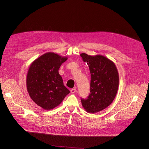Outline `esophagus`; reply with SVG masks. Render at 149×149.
<instances>
[{
    "instance_id": "1",
    "label": "esophagus",
    "mask_w": 149,
    "mask_h": 149,
    "mask_svg": "<svg viewBox=\"0 0 149 149\" xmlns=\"http://www.w3.org/2000/svg\"><path fill=\"white\" fill-rule=\"evenodd\" d=\"M76 91H77V90H76L75 88H72V89L71 90V94H74V93H75L76 92Z\"/></svg>"
}]
</instances>
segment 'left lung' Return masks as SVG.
Instances as JSON below:
<instances>
[{
    "instance_id": "8db88e82",
    "label": "left lung",
    "mask_w": 149,
    "mask_h": 149,
    "mask_svg": "<svg viewBox=\"0 0 149 149\" xmlns=\"http://www.w3.org/2000/svg\"><path fill=\"white\" fill-rule=\"evenodd\" d=\"M80 55L91 74V93L87 99L81 100L86 111L94 114L107 108L114 100L118 88V72L114 63L107 57L85 53Z\"/></svg>"
}]
</instances>
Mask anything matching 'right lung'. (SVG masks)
<instances>
[{"label":"right lung","mask_w":149,"mask_h":149,"mask_svg":"<svg viewBox=\"0 0 149 149\" xmlns=\"http://www.w3.org/2000/svg\"><path fill=\"white\" fill-rule=\"evenodd\" d=\"M54 52H47L35 59L29 67L26 87L31 99L46 110L59 105L70 93L58 70L67 60Z\"/></svg>","instance_id":"obj_1"}]
</instances>
